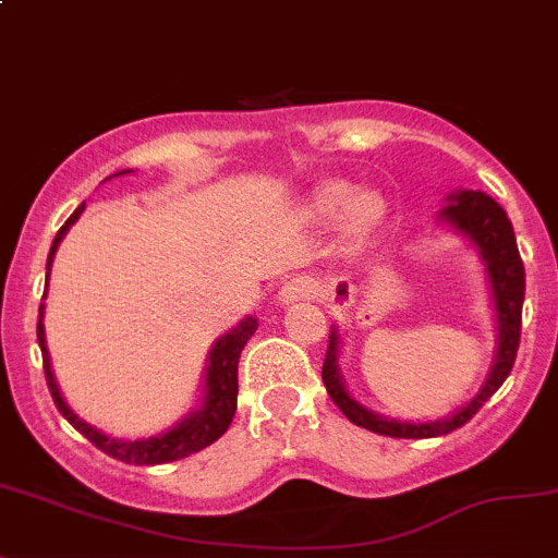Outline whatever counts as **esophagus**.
<instances>
[{
	"instance_id": "obj_1",
	"label": "esophagus",
	"mask_w": 558,
	"mask_h": 558,
	"mask_svg": "<svg viewBox=\"0 0 558 558\" xmlns=\"http://www.w3.org/2000/svg\"><path fill=\"white\" fill-rule=\"evenodd\" d=\"M317 292V281L312 277H292L281 287V303H295V301H306V298H314Z\"/></svg>"
}]
</instances>
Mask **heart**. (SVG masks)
Instances as JSON below:
<instances>
[{
    "label": "heart",
    "mask_w": 558,
    "mask_h": 558,
    "mask_svg": "<svg viewBox=\"0 0 558 558\" xmlns=\"http://www.w3.org/2000/svg\"><path fill=\"white\" fill-rule=\"evenodd\" d=\"M314 209L319 217H341L349 215V226L354 233H365L381 220L384 204L376 193H354L347 182H327L314 195Z\"/></svg>",
    "instance_id": "obj_1"
}]
</instances>
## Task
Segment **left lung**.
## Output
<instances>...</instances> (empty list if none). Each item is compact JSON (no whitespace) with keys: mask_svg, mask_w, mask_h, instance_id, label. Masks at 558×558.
Here are the masks:
<instances>
[{"mask_svg":"<svg viewBox=\"0 0 558 558\" xmlns=\"http://www.w3.org/2000/svg\"><path fill=\"white\" fill-rule=\"evenodd\" d=\"M444 217L453 228L470 236L481 246L486 268H489L494 303H497V322H499V347L497 360L481 387V392L470 400L462 411L453 413L451 418L429 424H405V422H389V418L376 416V413L365 411L363 405L354 403L343 389L341 376H338L336 354H338V332L332 330L330 341H327L325 363H322V381H325L330 400L343 411V416L357 427L371 429L376 435H387V438H438V435H449L468 424L475 413L484 408L486 400L502 387L505 378L510 376L515 363V352H519L521 341V306H524V263H521L519 246H515V233L510 226L508 215L502 206L489 195L478 191H462L449 195V206L444 209Z\"/></svg>","mask_w":558,"mask_h":558,"instance_id":"obj_1","label":"left lung"}]
</instances>
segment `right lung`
Masks as SVG:
<instances>
[{"mask_svg":"<svg viewBox=\"0 0 558 558\" xmlns=\"http://www.w3.org/2000/svg\"><path fill=\"white\" fill-rule=\"evenodd\" d=\"M120 174H125V171H120ZM83 209L85 204L77 206L74 215L69 217L64 226H61V231L56 233L53 246H50V255H48V274H50V263H53V255H56V246H59V241L64 239L66 228L77 220ZM255 330H257V319L250 317L215 343V349H211L209 354V365H206V398L201 411H195L193 416H187L185 422L177 424V427L169 429L166 435H158V438L114 440V438H107V435H101L99 429L88 427L85 422H80V418L69 411L64 398H61L59 387H56L53 371H50V357H48V349H45L43 319L37 322V338H39V349H43L45 378H48V389L50 395H53L56 408H59L61 416H64L77 433H83L96 449L105 451L107 457L118 459V462H125V464L177 462V459H185L191 457V453L211 446L228 427H231L233 413H236V395H239V357H241V349L246 347V341H250Z\"/></svg>","mask_w":558,"mask_h":558,"instance_id":"add662e5","label":"right lung"}]
</instances>
